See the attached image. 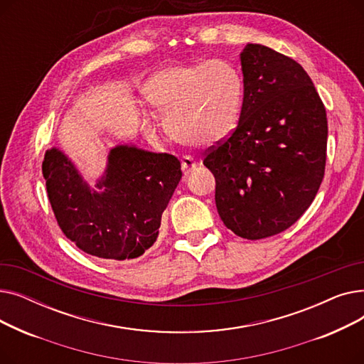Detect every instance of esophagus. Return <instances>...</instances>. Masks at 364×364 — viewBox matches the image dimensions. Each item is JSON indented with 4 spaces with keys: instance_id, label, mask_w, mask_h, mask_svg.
Returning <instances> with one entry per match:
<instances>
[{
    "instance_id": "obj_1",
    "label": "esophagus",
    "mask_w": 364,
    "mask_h": 364,
    "mask_svg": "<svg viewBox=\"0 0 364 364\" xmlns=\"http://www.w3.org/2000/svg\"><path fill=\"white\" fill-rule=\"evenodd\" d=\"M196 166H198V162H196L193 158H190V156L183 158V161H181V169H183V174H184V176L192 174V172L196 169Z\"/></svg>"
}]
</instances>
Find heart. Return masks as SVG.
<instances>
[{
  "label": "heart",
  "instance_id": "obj_1",
  "mask_svg": "<svg viewBox=\"0 0 364 364\" xmlns=\"http://www.w3.org/2000/svg\"><path fill=\"white\" fill-rule=\"evenodd\" d=\"M146 102L164 113L165 128L176 141L208 147L233 134L243 103V80L227 62L202 60L153 73L143 87ZM151 128V121L144 119Z\"/></svg>",
  "mask_w": 364,
  "mask_h": 364
}]
</instances>
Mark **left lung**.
Listing matches in <instances>:
<instances>
[{"instance_id":"left-lung-1","label":"left lung","mask_w":364,"mask_h":364,"mask_svg":"<svg viewBox=\"0 0 364 364\" xmlns=\"http://www.w3.org/2000/svg\"><path fill=\"white\" fill-rule=\"evenodd\" d=\"M243 105L236 129L205 151L217 211L250 240L284 232L307 211L324 176L326 109L299 63L261 44L240 54Z\"/></svg>"}]
</instances>
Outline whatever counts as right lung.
Returning a JSON list of instances; mask_svg holds the SVG:
<instances>
[{
  "label": "right lung",
  "mask_w": 364,
  "mask_h": 364,
  "mask_svg": "<svg viewBox=\"0 0 364 364\" xmlns=\"http://www.w3.org/2000/svg\"><path fill=\"white\" fill-rule=\"evenodd\" d=\"M43 176L65 236L88 255L125 261L156 242L162 213L183 172L168 153L117 146L92 190L65 153L53 147L46 151Z\"/></svg>",
  "instance_id": "obj_1"
}]
</instances>
